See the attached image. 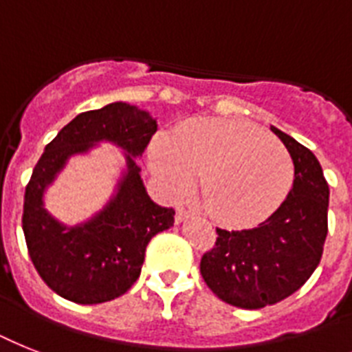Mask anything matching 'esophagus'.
I'll return each instance as SVG.
<instances>
[{
    "instance_id": "esophagus-1",
    "label": "esophagus",
    "mask_w": 352,
    "mask_h": 352,
    "mask_svg": "<svg viewBox=\"0 0 352 352\" xmlns=\"http://www.w3.org/2000/svg\"><path fill=\"white\" fill-rule=\"evenodd\" d=\"M188 217H190V213H188L184 208H179V210H177V213H175V221L182 222V221H186Z\"/></svg>"
}]
</instances>
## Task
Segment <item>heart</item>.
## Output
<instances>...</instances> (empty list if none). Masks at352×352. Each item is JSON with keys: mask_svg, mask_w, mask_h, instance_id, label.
Returning <instances> with one entry per match:
<instances>
[{"mask_svg": "<svg viewBox=\"0 0 352 352\" xmlns=\"http://www.w3.org/2000/svg\"><path fill=\"white\" fill-rule=\"evenodd\" d=\"M150 168L170 193L201 188L219 219L250 224L264 219L287 197L295 164L287 148L258 128L239 121L191 119L173 137L150 146Z\"/></svg>", "mask_w": 352, "mask_h": 352, "instance_id": "obj_1", "label": "heart"}]
</instances>
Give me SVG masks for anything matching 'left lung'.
Instances as JSON below:
<instances>
[{
	"mask_svg": "<svg viewBox=\"0 0 352 352\" xmlns=\"http://www.w3.org/2000/svg\"><path fill=\"white\" fill-rule=\"evenodd\" d=\"M295 181L278 210L251 230L217 228L213 250L201 258V275L226 304L260 309L276 304L307 282L324 253L329 186L313 151L278 128Z\"/></svg>",
	"mask_w": 352,
	"mask_h": 352,
	"instance_id": "1",
	"label": "left lung"
}]
</instances>
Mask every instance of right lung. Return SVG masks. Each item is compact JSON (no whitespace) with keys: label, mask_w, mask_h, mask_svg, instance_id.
<instances>
[{"label":"right lung","mask_w":352,"mask_h":352,"mask_svg":"<svg viewBox=\"0 0 352 352\" xmlns=\"http://www.w3.org/2000/svg\"><path fill=\"white\" fill-rule=\"evenodd\" d=\"M157 131V121L126 102L82 111L48 142L25 190L23 233L28 255L45 284L76 304H102L124 295L141 275L151 236L175 222V210L151 201L142 184L141 157ZM116 142L127 151V173L118 195L85 225L67 228L42 208L44 188L68 156L94 142Z\"/></svg>","instance_id":"1"}]
</instances>
